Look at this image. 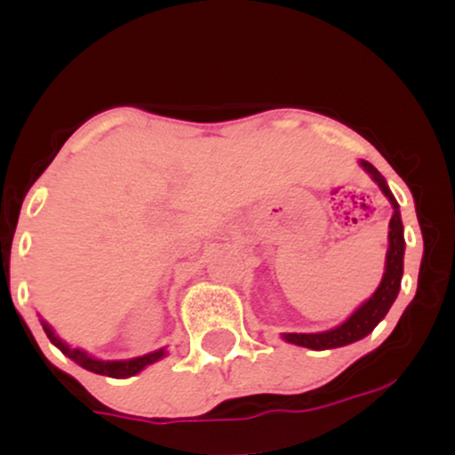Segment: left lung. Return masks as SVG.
Instances as JSON below:
<instances>
[{
  "mask_svg": "<svg viewBox=\"0 0 455 455\" xmlns=\"http://www.w3.org/2000/svg\"><path fill=\"white\" fill-rule=\"evenodd\" d=\"M359 164L363 166L365 173L377 181L380 190H383V195L389 198L391 207H394V216H391L389 220V248L387 260H385L383 280H380L374 295L370 297L368 301H363L342 325L318 333H282V338H284L286 342L297 344V347L312 348V351H327V348L347 347V344L362 340V338L368 336V333L383 321L385 315L389 312L391 304L395 301V297H398L402 271H404V227H402L400 205L394 198V195H391L385 177L380 175L370 162L362 160Z\"/></svg>",
  "mask_w": 455,
  "mask_h": 455,
  "instance_id": "obj_1",
  "label": "left lung"
}]
</instances>
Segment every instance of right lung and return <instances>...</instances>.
Masks as SVG:
<instances>
[{
    "instance_id": "obj_1",
    "label": "right lung",
    "mask_w": 455,
    "mask_h": 455,
    "mask_svg": "<svg viewBox=\"0 0 455 455\" xmlns=\"http://www.w3.org/2000/svg\"><path fill=\"white\" fill-rule=\"evenodd\" d=\"M40 323H43L44 333L49 336V340L53 342L61 353L68 355V357H70L75 363L81 365V368L90 370V372H93V374H102V377H113V379L134 377V374H139L140 370L148 368L149 363L158 362V359H162L166 355L164 348H160V351L140 355V357H134V359H122V362H102V359H96V357H92V355H87L85 351H81V348H70L64 340H60V338L55 336L53 327H51L49 323L43 321V318H40Z\"/></svg>"
}]
</instances>
